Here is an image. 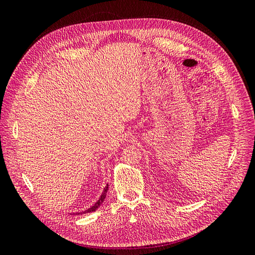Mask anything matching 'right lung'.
<instances>
[{
  "label": "right lung",
  "instance_id": "right-lung-1",
  "mask_svg": "<svg viewBox=\"0 0 255 255\" xmlns=\"http://www.w3.org/2000/svg\"><path fill=\"white\" fill-rule=\"evenodd\" d=\"M107 190H109V184L106 185L105 186V188H104V190H103V192H102V195H101V198H100L98 201L96 202V204L94 205V206H91L90 208H88V210H86L85 212H82V213H76V215H80V214H87V213H91V212H95L97 208L101 205L102 203H103V201H104V199H105V197H106V192H107Z\"/></svg>",
  "mask_w": 255,
  "mask_h": 255
}]
</instances>
